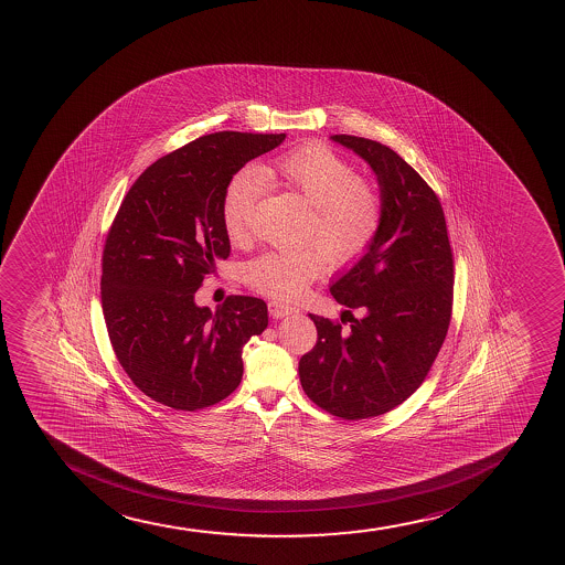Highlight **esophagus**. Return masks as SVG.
<instances>
[{"label": "esophagus", "instance_id": "34e87169", "mask_svg": "<svg viewBox=\"0 0 565 565\" xmlns=\"http://www.w3.org/2000/svg\"><path fill=\"white\" fill-rule=\"evenodd\" d=\"M297 308H292V306L281 305V302H268V313L273 316L274 319H284L287 316H295L297 313Z\"/></svg>", "mask_w": 565, "mask_h": 565}]
</instances>
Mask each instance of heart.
<instances>
[{
    "mask_svg": "<svg viewBox=\"0 0 565 565\" xmlns=\"http://www.w3.org/2000/svg\"><path fill=\"white\" fill-rule=\"evenodd\" d=\"M267 182L286 185L311 209L308 238L318 241L332 265H351L369 252L383 222V196L374 182L359 177L356 167L332 148L310 145L270 161L244 169L227 182L222 199V222L228 238L244 242L255 204ZM318 246L268 249L244 265V279L268 297L295 298L323 273Z\"/></svg>",
    "mask_w": 565,
    "mask_h": 565,
    "instance_id": "obj_1",
    "label": "heart"
}]
</instances>
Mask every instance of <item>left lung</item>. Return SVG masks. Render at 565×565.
<instances>
[{"label":"left lung","mask_w":565,"mask_h":565,"mask_svg":"<svg viewBox=\"0 0 565 565\" xmlns=\"http://www.w3.org/2000/svg\"><path fill=\"white\" fill-rule=\"evenodd\" d=\"M377 177L383 222L369 252L330 286L363 313L351 329L310 313L318 343L298 362L308 398L330 415L377 417L409 398L444 345L455 267L438 195L412 166L375 140L332 135Z\"/></svg>","instance_id":"1"}]
</instances>
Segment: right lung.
I'll use <instances>...</instances> for the list:
<instances>
[{"label":"right lung","instance_id":"add662e5","mask_svg":"<svg viewBox=\"0 0 565 565\" xmlns=\"http://www.w3.org/2000/svg\"><path fill=\"white\" fill-rule=\"evenodd\" d=\"M286 134L220 131L142 172L108 231L102 302L121 369L163 406L195 412L241 385L242 348L267 329L265 300L233 295L216 311L195 292L231 244L222 222L227 182Z\"/></svg>","mask_w":565,"mask_h":565}]
</instances>
